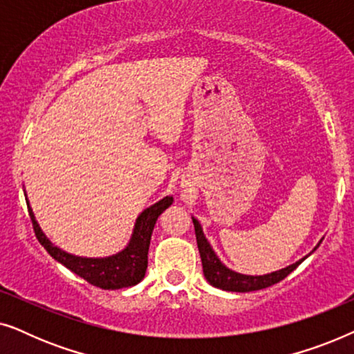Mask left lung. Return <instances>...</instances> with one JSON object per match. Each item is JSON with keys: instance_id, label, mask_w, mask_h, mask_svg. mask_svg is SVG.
Masks as SVG:
<instances>
[{"instance_id": "left-lung-1", "label": "left lung", "mask_w": 354, "mask_h": 354, "mask_svg": "<svg viewBox=\"0 0 354 354\" xmlns=\"http://www.w3.org/2000/svg\"><path fill=\"white\" fill-rule=\"evenodd\" d=\"M193 219V225H195V234H196V243H198V250H200V256H201V263H203V272H205V277L207 282H209L212 287L221 288V290H227V292H240V293H246V292H254V290H263L268 288L270 285L280 282L283 280L290 272H293L295 269L298 268L299 264L303 263L308 256H304L303 259L297 261L295 264H290L287 268L275 270V272L270 274H264V275H245V274H239L235 270H232L227 268L225 264L221 263V259L217 258V254L214 253V250L211 248L209 241L206 240L205 234H203V229L195 217ZM321 245V241H319ZM317 245V246H319ZM317 246L313 251L317 250Z\"/></svg>"}]
</instances>
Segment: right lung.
<instances>
[{
	"mask_svg": "<svg viewBox=\"0 0 354 354\" xmlns=\"http://www.w3.org/2000/svg\"><path fill=\"white\" fill-rule=\"evenodd\" d=\"M172 196H166L161 201L154 203L153 206L147 207L135 222L133 234L129 245L118 254L108 256V258H80V256L69 254L57 248L41 232L35 216H33L32 207L28 205V200L27 207L38 241L45 246V250L57 263L66 266L67 269L80 275L82 279H85L95 287L103 290H119L133 287L145 277L148 268L149 240H151L154 224H156L158 217L162 214V211H166L172 205Z\"/></svg>",
	"mask_w": 354,
	"mask_h": 354,
	"instance_id": "right-lung-1",
	"label": "right lung"
}]
</instances>
